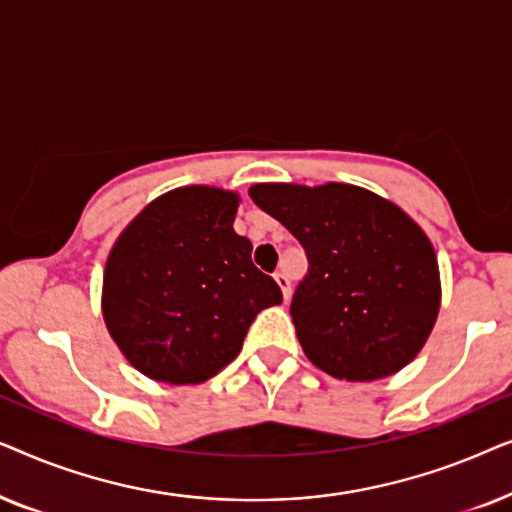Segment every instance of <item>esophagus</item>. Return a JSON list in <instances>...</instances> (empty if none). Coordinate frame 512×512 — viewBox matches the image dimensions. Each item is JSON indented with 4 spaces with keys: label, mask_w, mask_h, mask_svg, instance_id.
Wrapping results in <instances>:
<instances>
[{
    "label": "esophagus",
    "mask_w": 512,
    "mask_h": 512,
    "mask_svg": "<svg viewBox=\"0 0 512 512\" xmlns=\"http://www.w3.org/2000/svg\"><path fill=\"white\" fill-rule=\"evenodd\" d=\"M275 282L279 284V289H282L284 300H289L291 298V279H289V275H286V272H275Z\"/></svg>",
    "instance_id": "esophagus-1"
}]
</instances>
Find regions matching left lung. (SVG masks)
<instances>
[{"mask_svg":"<svg viewBox=\"0 0 512 512\" xmlns=\"http://www.w3.org/2000/svg\"><path fill=\"white\" fill-rule=\"evenodd\" d=\"M249 195L310 261L291 300L307 359L349 382L408 366L440 310L438 261L424 230L359 186L256 184Z\"/></svg>","mask_w":512,"mask_h":512,"instance_id":"8db88e82","label":"left lung"}]
</instances>
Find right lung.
Masks as SVG:
<instances>
[{
  "label": "right lung",
  "mask_w": 512,
  "mask_h": 512,
  "mask_svg": "<svg viewBox=\"0 0 512 512\" xmlns=\"http://www.w3.org/2000/svg\"><path fill=\"white\" fill-rule=\"evenodd\" d=\"M240 195L184 186L146 205L107 258L102 314L139 373L200 384L240 354L251 321L282 303L233 221Z\"/></svg>",
  "instance_id": "obj_1"
}]
</instances>
